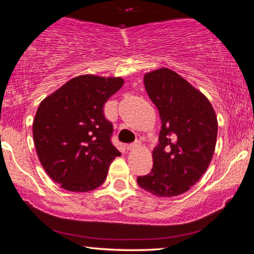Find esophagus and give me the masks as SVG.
Returning <instances> with one entry per match:
<instances>
[{
    "label": "esophagus",
    "instance_id": "esophagus-1",
    "mask_svg": "<svg viewBox=\"0 0 254 254\" xmlns=\"http://www.w3.org/2000/svg\"><path fill=\"white\" fill-rule=\"evenodd\" d=\"M139 145H140V142H139V141H135V142L127 144V150H134L135 148L139 147Z\"/></svg>",
    "mask_w": 254,
    "mask_h": 254
}]
</instances>
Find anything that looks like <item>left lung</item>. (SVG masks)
<instances>
[{"instance_id":"obj_1","label":"left lung","mask_w":254,"mask_h":254,"mask_svg":"<svg viewBox=\"0 0 254 254\" xmlns=\"http://www.w3.org/2000/svg\"><path fill=\"white\" fill-rule=\"evenodd\" d=\"M144 87L161 119L153 168L139 176L137 185L159 197L189 190L212 160L217 119L203 94L168 68L144 75Z\"/></svg>"}]
</instances>
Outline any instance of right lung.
Wrapping results in <instances>:
<instances>
[{
	"label": "right lung",
	"mask_w": 254,
	"mask_h": 254,
	"mask_svg": "<svg viewBox=\"0 0 254 254\" xmlns=\"http://www.w3.org/2000/svg\"><path fill=\"white\" fill-rule=\"evenodd\" d=\"M122 78L75 77L40 103L33 140L49 177L70 191L93 190L105 182L111 162L121 152L112 143L113 124L104 104Z\"/></svg>",
	"instance_id": "right-lung-1"
}]
</instances>
